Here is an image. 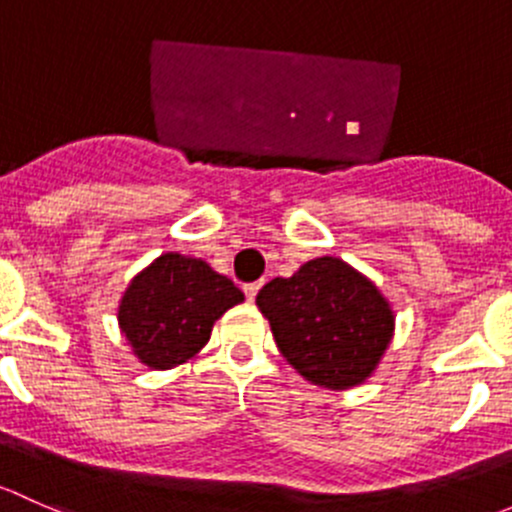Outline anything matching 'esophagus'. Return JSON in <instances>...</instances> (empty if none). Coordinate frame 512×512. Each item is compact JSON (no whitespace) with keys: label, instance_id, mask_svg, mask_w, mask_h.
Masks as SVG:
<instances>
[{"label":"esophagus","instance_id":"34e87169","mask_svg":"<svg viewBox=\"0 0 512 512\" xmlns=\"http://www.w3.org/2000/svg\"><path fill=\"white\" fill-rule=\"evenodd\" d=\"M261 286H263V281H256V283H249V286H244V293H246V298H249V300H254V298H256V293L261 291Z\"/></svg>","mask_w":512,"mask_h":512}]
</instances>
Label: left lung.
Here are the masks:
<instances>
[{"label":"left lung","mask_w":512,"mask_h":512,"mask_svg":"<svg viewBox=\"0 0 512 512\" xmlns=\"http://www.w3.org/2000/svg\"><path fill=\"white\" fill-rule=\"evenodd\" d=\"M256 305L288 365L335 392L365 384L394 337L389 300L335 256L313 258L291 278H273Z\"/></svg>","instance_id":"obj_1"}]
</instances>
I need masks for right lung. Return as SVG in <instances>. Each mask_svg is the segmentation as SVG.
<instances>
[{
	"label": "right lung",
	"instance_id": "1",
	"mask_svg": "<svg viewBox=\"0 0 512 512\" xmlns=\"http://www.w3.org/2000/svg\"><path fill=\"white\" fill-rule=\"evenodd\" d=\"M244 293L207 261L177 251L157 256L125 288L118 325L133 355L150 370H172L197 357L214 323Z\"/></svg>",
	"mask_w": 512,
	"mask_h": 512
}]
</instances>
